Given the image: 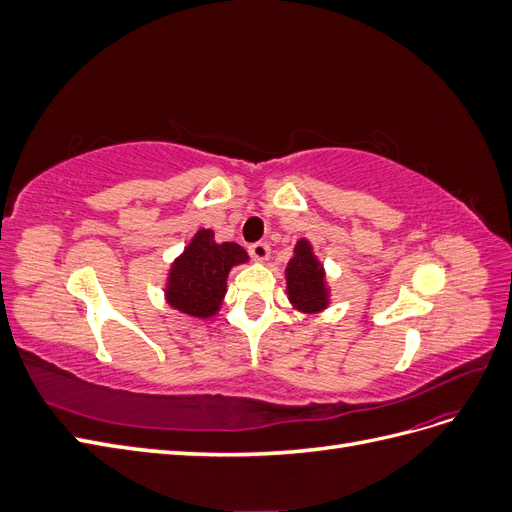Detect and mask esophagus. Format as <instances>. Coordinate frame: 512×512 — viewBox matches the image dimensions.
Returning a JSON list of instances; mask_svg holds the SVG:
<instances>
[{
	"mask_svg": "<svg viewBox=\"0 0 512 512\" xmlns=\"http://www.w3.org/2000/svg\"><path fill=\"white\" fill-rule=\"evenodd\" d=\"M247 252L254 260H267L269 258V245L265 241H256L250 247H247Z\"/></svg>",
	"mask_w": 512,
	"mask_h": 512,
	"instance_id": "1",
	"label": "esophagus"
}]
</instances>
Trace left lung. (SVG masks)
Listing matches in <instances>:
<instances>
[{
	"mask_svg": "<svg viewBox=\"0 0 512 512\" xmlns=\"http://www.w3.org/2000/svg\"><path fill=\"white\" fill-rule=\"evenodd\" d=\"M288 297L301 312H320L329 303L327 284H324V271L314 258L312 245L299 241L294 247V256L286 269Z\"/></svg>",
	"mask_w": 512,
	"mask_h": 512,
	"instance_id": "obj_1",
	"label": "left lung"
}]
</instances>
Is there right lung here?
Here are the masks:
<instances>
[{
	"label": "right lung",
	"mask_w": 512,
	"mask_h": 512,
	"mask_svg": "<svg viewBox=\"0 0 512 512\" xmlns=\"http://www.w3.org/2000/svg\"><path fill=\"white\" fill-rule=\"evenodd\" d=\"M245 260L241 245L215 243L213 230H198L170 269L166 301L188 316H213L222 305L228 271Z\"/></svg>",
	"instance_id": "add662e5"
}]
</instances>
